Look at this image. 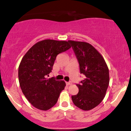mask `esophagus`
<instances>
[{"mask_svg": "<svg viewBox=\"0 0 131 131\" xmlns=\"http://www.w3.org/2000/svg\"><path fill=\"white\" fill-rule=\"evenodd\" d=\"M66 84H67V85H71L72 83L71 82H66Z\"/></svg>", "mask_w": 131, "mask_h": 131, "instance_id": "1", "label": "esophagus"}]
</instances>
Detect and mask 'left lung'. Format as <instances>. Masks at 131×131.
Wrapping results in <instances>:
<instances>
[{"label": "left lung", "mask_w": 131, "mask_h": 131, "mask_svg": "<svg viewBox=\"0 0 131 131\" xmlns=\"http://www.w3.org/2000/svg\"><path fill=\"white\" fill-rule=\"evenodd\" d=\"M79 64L84 80L76 85L77 95H72L73 102L84 111L91 110L101 103L109 85V70L104 58L92 46L85 42L68 40Z\"/></svg>", "instance_id": "obj_1"}]
</instances>
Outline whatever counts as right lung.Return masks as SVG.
I'll return each mask as SVG.
<instances>
[{
	"label": "right lung",
	"mask_w": 131,
	"mask_h": 131,
	"mask_svg": "<svg viewBox=\"0 0 131 131\" xmlns=\"http://www.w3.org/2000/svg\"><path fill=\"white\" fill-rule=\"evenodd\" d=\"M70 48L67 41L46 39L35 43L23 57L18 68L19 85L27 100L36 108L48 110L58 101L65 82L46 78L57 55Z\"/></svg>",
	"instance_id": "right-lung-1"
}]
</instances>
